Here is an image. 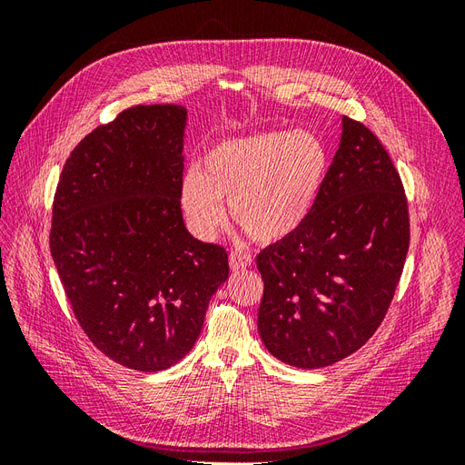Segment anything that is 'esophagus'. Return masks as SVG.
Masks as SVG:
<instances>
[{"instance_id":"esophagus-1","label":"esophagus","mask_w":465,"mask_h":465,"mask_svg":"<svg viewBox=\"0 0 465 465\" xmlns=\"http://www.w3.org/2000/svg\"><path fill=\"white\" fill-rule=\"evenodd\" d=\"M229 263L232 272H242L252 265V256L246 254V252H231Z\"/></svg>"}]
</instances>
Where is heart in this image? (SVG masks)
I'll list each match as a JSON object with an SVG mask.
<instances>
[{
    "instance_id": "1",
    "label": "heart",
    "mask_w": 465,
    "mask_h": 465,
    "mask_svg": "<svg viewBox=\"0 0 465 465\" xmlns=\"http://www.w3.org/2000/svg\"><path fill=\"white\" fill-rule=\"evenodd\" d=\"M330 153L312 132H262L221 139L180 184V207L195 236L211 241L234 221L258 242L299 232L318 207Z\"/></svg>"
}]
</instances>
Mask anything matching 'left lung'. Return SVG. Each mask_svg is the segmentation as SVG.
I'll return each mask as SVG.
<instances>
[{"mask_svg": "<svg viewBox=\"0 0 465 465\" xmlns=\"http://www.w3.org/2000/svg\"><path fill=\"white\" fill-rule=\"evenodd\" d=\"M318 207L292 236L263 248L258 331L273 357L322 369L382 323L410 248L401 178L378 137L343 116Z\"/></svg>", "mask_w": 465, "mask_h": 465, "instance_id": "8db88e82", "label": "left lung"}]
</instances>
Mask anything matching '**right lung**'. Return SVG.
<instances>
[{"label": "right lung", "mask_w": 465, "mask_h": 465, "mask_svg": "<svg viewBox=\"0 0 465 465\" xmlns=\"http://www.w3.org/2000/svg\"><path fill=\"white\" fill-rule=\"evenodd\" d=\"M188 110H124L72 151L55 190L50 252L93 345L157 372L193 347L229 279L223 246L193 238L180 209Z\"/></svg>", "instance_id": "1"}]
</instances>
